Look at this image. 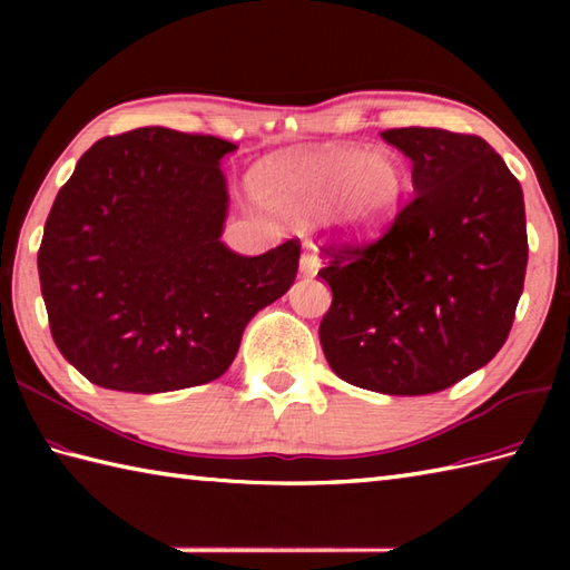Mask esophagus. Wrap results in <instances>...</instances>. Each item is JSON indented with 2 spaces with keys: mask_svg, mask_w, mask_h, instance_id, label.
Segmentation results:
<instances>
[{
  "mask_svg": "<svg viewBox=\"0 0 570 570\" xmlns=\"http://www.w3.org/2000/svg\"><path fill=\"white\" fill-rule=\"evenodd\" d=\"M318 269H321V257L316 254V249L308 247L304 254H301V274L313 276Z\"/></svg>",
  "mask_w": 570,
  "mask_h": 570,
  "instance_id": "esophagus-1",
  "label": "esophagus"
}]
</instances>
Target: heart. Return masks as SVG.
Returning a JSON list of instances; mask_svg holds the SVG:
<instances>
[{
  "label": "heart",
  "mask_w": 570,
  "mask_h": 570,
  "mask_svg": "<svg viewBox=\"0 0 570 570\" xmlns=\"http://www.w3.org/2000/svg\"><path fill=\"white\" fill-rule=\"evenodd\" d=\"M406 164L394 151L331 147L262 166L259 190L274 208L308 215L331 203V223L350 242L377 239L404 200Z\"/></svg>",
  "instance_id": "obj_1"
}]
</instances>
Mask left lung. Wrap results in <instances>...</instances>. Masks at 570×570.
I'll return each instance as SVG.
<instances>
[{
  "mask_svg": "<svg viewBox=\"0 0 570 570\" xmlns=\"http://www.w3.org/2000/svg\"><path fill=\"white\" fill-rule=\"evenodd\" d=\"M414 198L370 245H325L321 345L337 377L380 394L448 390L500 353L527 274L519 180L485 139L402 127Z\"/></svg>",
  "mask_w": 570,
  "mask_h": 570,
  "instance_id": "left-lung-1",
  "label": "left lung"
}]
</instances>
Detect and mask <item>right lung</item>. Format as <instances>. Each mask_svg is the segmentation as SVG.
<instances>
[{"mask_svg":"<svg viewBox=\"0 0 570 570\" xmlns=\"http://www.w3.org/2000/svg\"><path fill=\"white\" fill-rule=\"evenodd\" d=\"M235 144L141 127L105 137L58 190L39 247L51 335L105 390L159 394L233 365L257 311L288 292L301 242L259 257L220 235Z\"/></svg>","mask_w":570,"mask_h":570,"instance_id":"1","label":"right lung"}]
</instances>
